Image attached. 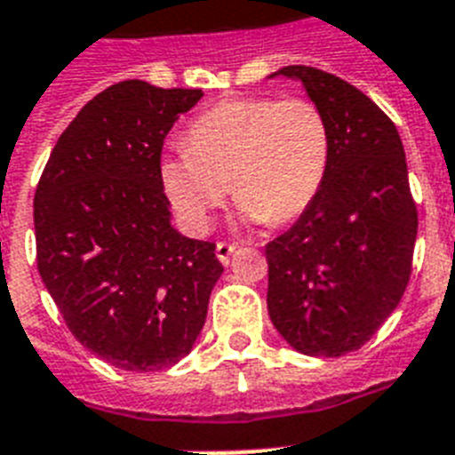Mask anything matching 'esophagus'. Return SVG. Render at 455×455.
<instances>
[{
  "label": "esophagus",
  "instance_id": "1",
  "mask_svg": "<svg viewBox=\"0 0 455 455\" xmlns=\"http://www.w3.org/2000/svg\"><path fill=\"white\" fill-rule=\"evenodd\" d=\"M235 243H224V240H221V243H217V247H215V251H217V259H220L221 263H228V259H231V254H234L235 251Z\"/></svg>",
  "mask_w": 455,
  "mask_h": 455
}]
</instances>
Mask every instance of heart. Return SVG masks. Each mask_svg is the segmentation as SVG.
I'll use <instances>...</instances> for the list:
<instances>
[{
	"instance_id": "b5f03b06",
	"label": "heart",
	"mask_w": 455,
	"mask_h": 455,
	"mask_svg": "<svg viewBox=\"0 0 455 455\" xmlns=\"http://www.w3.org/2000/svg\"><path fill=\"white\" fill-rule=\"evenodd\" d=\"M185 140L159 175L192 231H208L228 185L247 221L296 220L322 189L331 156L326 117L305 97L227 99L196 117Z\"/></svg>"
}]
</instances>
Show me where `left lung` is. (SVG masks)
Wrapping results in <instances>:
<instances>
[{
	"label": "left lung",
	"instance_id": "obj_1",
	"mask_svg": "<svg viewBox=\"0 0 455 455\" xmlns=\"http://www.w3.org/2000/svg\"><path fill=\"white\" fill-rule=\"evenodd\" d=\"M322 108L331 156L316 198L266 245L268 315L307 356H342L379 331L411 275L416 212L400 133L347 80L315 67H284Z\"/></svg>",
	"mask_w": 455,
	"mask_h": 455
}]
</instances>
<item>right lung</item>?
Masks as SVG:
<instances>
[{"label": "right lung", "mask_w": 455, "mask_h": 455, "mask_svg": "<svg viewBox=\"0 0 455 455\" xmlns=\"http://www.w3.org/2000/svg\"><path fill=\"white\" fill-rule=\"evenodd\" d=\"M201 90L122 80L80 108L34 194L36 266L64 323L106 363L171 368L192 351L224 266L171 227L162 148Z\"/></svg>", "instance_id": "1"}]
</instances>
